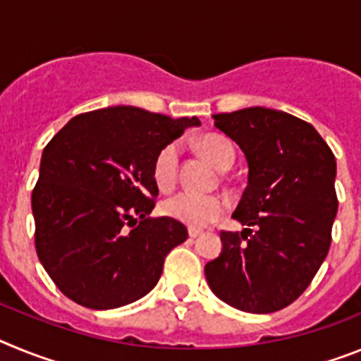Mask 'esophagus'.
<instances>
[{"label": "esophagus", "instance_id": "34e87169", "mask_svg": "<svg viewBox=\"0 0 361 361\" xmlns=\"http://www.w3.org/2000/svg\"><path fill=\"white\" fill-rule=\"evenodd\" d=\"M188 233H190L191 238H197V237H200V235H202V231H200V229H197V228H190V229H188Z\"/></svg>", "mask_w": 361, "mask_h": 361}]
</instances>
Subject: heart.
<instances>
[{"instance_id": "b5f03b06", "label": "heart", "mask_w": 361, "mask_h": 361, "mask_svg": "<svg viewBox=\"0 0 361 361\" xmlns=\"http://www.w3.org/2000/svg\"><path fill=\"white\" fill-rule=\"evenodd\" d=\"M200 153L219 170H228L235 162V148L231 142L222 135L209 133L200 137L199 142ZM178 162H180V148L177 142L166 145L157 153L153 162V178L162 191H168L177 184ZM228 209V202L222 195H199L191 191H180L177 195L166 199L162 204V212L171 219L191 226V228H204L224 215Z\"/></svg>"}]
</instances>
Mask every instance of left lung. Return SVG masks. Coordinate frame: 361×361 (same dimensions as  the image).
<instances>
[{
  "instance_id": "1",
  "label": "left lung",
  "mask_w": 361,
  "mask_h": 361,
  "mask_svg": "<svg viewBox=\"0 0 361 361\" xmlns=\"http://www.w3.org/2000/svg\"><path fill=\"white\" fill-rule=\"evenodd\" d=\"M213 119L240 146L250 173L233 213L245 229L220 231L222 253L204 273L231 307L280 311L309 288L329 253L336 159L311 124L286 111L253 106Z\"/></svg>"
}]
</instances>
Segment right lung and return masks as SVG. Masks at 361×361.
<instances>
[{
	"mask_svg": "<svg viewBox=\"0 0 361 361\" xmlns=\"http://www.w3.org/2000/svg\"><path fill=\"white\" fill-rule=\"evenodd\" d=\"M199 124L111 106L72 117L44 146L32 191L34 237L63 295L82 307L116 309L155 288L188 229L170 216H148L159 195L153 162Z\"/></svg>",
	"mask_w": 361,
	"mask_h": 361,
	"instance_id": "add662e5",
	"label": "right lung"
}]
</instances>
